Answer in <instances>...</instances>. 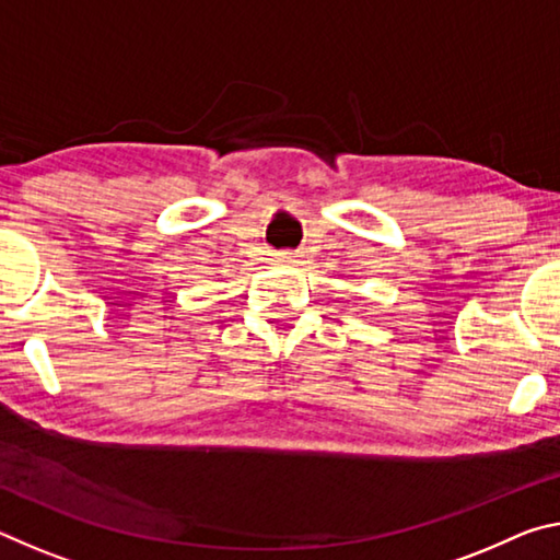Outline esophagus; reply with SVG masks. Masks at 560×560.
Wrapping results in <instances>:
<instances>
[{"mask_svg":"<svg viewBox=\"0 0 560 560\" xmlns=\"http://www.w3.org/2000/svg\"><path fill=\"white\" fill-rule=\"evenodd\" d=\"M277 261H279V264H287V267H291V264H299V259L293 257L291 252H279V254H277Z\"/></svg>","mask_w":560,"mask_h":560,"instance_id":"esophagus-1","label":"esophagus"}]
</instances>
